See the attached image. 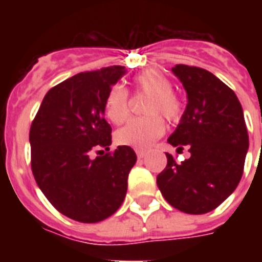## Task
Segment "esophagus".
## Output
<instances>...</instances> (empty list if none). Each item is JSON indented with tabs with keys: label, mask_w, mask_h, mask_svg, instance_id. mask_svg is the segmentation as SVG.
I'll list each match as a JSON object with an SVG mask.
<instances>
[{
	"label": "esophagus",
	"mask_w": 262,
	"mask_h": 262,
	"mask_svg": "<svg viewBox=\"0 0 262 262\" xmlns=\"http://www.w3.org/2000/svg\"><path fill=\"white\" fill-rule=\"evenodd\" d=\"M136 155H137L139 159H143V158H145V155H147V152L143 151V149H136Z\"/></svg>",
	"instance_id": "obj_1"
}]
</instances>
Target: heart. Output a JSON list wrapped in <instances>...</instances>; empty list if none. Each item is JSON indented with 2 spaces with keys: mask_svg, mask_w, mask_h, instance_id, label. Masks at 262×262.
<instances>
[{
  "mask_svg": "<svg viewBox=\"0 0 262 262\" xmlns=\"http://www.w3.org/2000/svg\"><path fill=\"white\" fill-rule=\"evenodd\" d=\"M136 92L148 95L145 102L147 117L133 118L117 130L115 141L119 145L147 149L164 133V122L160 115L170 122H178L183 115V102L172 91L171 81L158 69H147L133 80ZM129 94L121 85H113L104 98V114L111 122L122 123L129 117Z\"/></svg>",
  "mask_w": 262,
  "mask_h": 262,
  "instance_id": "1",
  "label": "heart"
}]
</instances>
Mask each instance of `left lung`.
Segmentation results:
<instances>
[{
	"label": "left lung",
	"instance_id": "1",
	"mask_svg": "<svg viewBox=\"0 0 262 262\" xmlns=\"http://www.w3.org/2000/svg\"><path fill=\"white\" fill-rule=\"evenodd\" d=\"M187 94L186 110L168 143L187 145L190 158L177 163L171 154L156 178L170 205L190 215L215 209L235 190L244 174L249 135L235 92L203 68L175 65Z\"/></svg>",
	"mask_w": 262,
	"mask_h": 262
}]
</instances>
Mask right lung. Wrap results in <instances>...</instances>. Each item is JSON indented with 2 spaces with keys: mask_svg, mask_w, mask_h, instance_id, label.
Returning <instances> with one entry per match:
<instances>
[{
  "mask_svg": "<svg viewBox=\"0 0 262 262\" xmlns=\"http://www.w3.org/2000/svg\"><path fill=\"white\" fill-rule=\"evenodd\" d=\"M125 67L81 72L51 88L30 129L31 168L39 189L62 215L98 223L125 200L127 177L137 156L130 147L96 158L95 148L110 149L111 126L104 119V98Z\"/></svg>",
  "mask_w": 262,
  "mask_h": 262,
  "instance_id": "right-lung-1",
  "label": "right lung"
}]
</instances>
